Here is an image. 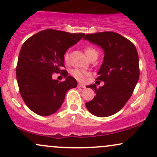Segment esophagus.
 <instances>
[{"mask_svg":"<svg viewBox=\"0 0 157 157\" xmlns=\"http://www.w3.org/2000/svg\"><path fill=\"white\" fill-rule=\"evenodd\" d=\"M78 87H79V88H85V87H86V86H85L84 84L79 83V84H78Z\"/></svg>","mask_w":157,"mask_h":157,"instance_id":"esophagus-1","label":"esophagus"}]
</instances>
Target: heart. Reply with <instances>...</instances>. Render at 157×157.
Segmentation results:
<instances>
[{
  "label": "heart",
  "instance_id": "b5f03b06",
  "mask_svg": "<svg viewBox=\"0 0 157 157\" xmlns=\"http://www.w3.org/2000/svg\"><path fill=\"white\" fill-rule=\"evenodd\" d=\"M85 52H86L87 57H89V56L91 55V54L97 53V51L94 48L91 47V46H87V47L86 48V49H85ZM68 58H69V53H68V52H66L64 55V59L65 60L67 61L68 60ZM71 75H72L77 80L83 81L85 80V79H86V77L89 75V73L86 71H85V70L75 68V69L72 70Z\"/></svg>",
  "mask_w": 157,
  "mask_h": 157
}]
</instances>
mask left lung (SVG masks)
Segmentation results:
<instances>
[{
	"label": "left lung",
	"instance_id": "obj_1",
	"mask_svg": "<svg viewBox=\"0 0 157 157\" xmlns=\"http://www.w3.org/2000/svg\"><path fill=\"white\" fill-rule=\"evenodd\" d=\"M83 39L101 47L104 52L97 80L105 83L99 89L95 84L88 86L94 90L96 95L86 106L94 116L109 117L122 109L137 83L140 77L137 51L130 40L115 32L89 34Z\"/></svg>",
	"mask_w": 157,
	"mask_h": 157
}]
</instances>
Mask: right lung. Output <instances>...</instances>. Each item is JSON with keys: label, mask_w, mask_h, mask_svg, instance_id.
<instances>
[{"label": "right lung", "mask_w": 157, "mask_h": 157, "mask_svg": "<svg viewBox=\"0 0 157 157\" xmlns=\"http://www.w3.org/2000/svg\"><path fill=\"white\" fill-rule=\"evenodd\" d=\"M84 33L71 34L58 30L41 31L29 37L20 52L16 77L23 101L33 112L49 116L57 111L69 89L77 80L65 73L66 80L52 79V74L64 67V55L77 44Z\"/></svg>", "instance_id": "obj_1"}]
</instances>
